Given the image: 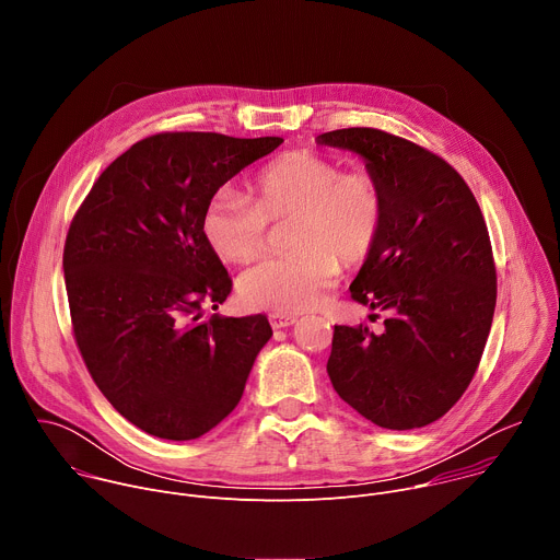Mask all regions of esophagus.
<instances>
[{
  "instance_id": "1",
  "label": "esophagus",
  "mask_w": 560,
  "mask_h": 560,
  "mask_svg": "<svg viewBox=\"0 0 560 560\" xmlns=\"http://www.w3.org/2000/svg\"><path fill=\"white\" fill-rule=\"evenodd\" d=\"M296 324V316L294 314H270V326L275 330H281V328H288Z\"/></svg>"
}]
</instances>
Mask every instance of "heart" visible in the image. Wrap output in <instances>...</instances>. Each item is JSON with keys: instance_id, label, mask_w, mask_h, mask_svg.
<instances>
[{"instance_id": "b5f03b06", "label": "heart", "mask_w": 560, "mask_h": 560, "mask_svg": "<svg viewBox=\"0 0 560 560\" xmlns=\"http://www.w3.org/2000/svg\"><path fill=\"white\" fill-rule=\"evenodd\" d=\"M290 253L270 257L238 279V296L255 310L294 314L324 303L339 261L357 266L374 250L385 223V190L368 171H346L324 154L294 150L261 168L250 197L217 192L201 217L210 250L230 264L264 255L270 223H283Z\"/></svg>"}]
</instances>
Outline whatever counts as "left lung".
I'll list each match as a JSON object with an SVG mask.
<instances>
[{"mask_svg":"<svg viewBox=\"0 0 560 560\" xmlns=\"http://www.w3.org/2000/svg\"><path fill=\"white\" fill-rule=\"evenodd\" d=\"M316 141L361 154L385 190L381 236L350 292L392 316L383 335L335 326L330 381L378 428L430 425L467 389L492 328L497 268L483 212L445 159L404 137L341 128Z\"/></svg>","mask_w":560,"mask_h":560,"instance_id":"8db88e82","label":"left lung"}]
</instances>
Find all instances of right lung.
I'll return each instance as SVG.
<instances>
[{
  "instance_id": "obj_1",
  "label": "right lung",
  "mask_w": 560,
  "mask_h": 560,
  "mask_svg": "<svg viewBox=\"0 0 560 560\" xmlns=\"http://www.w3.org/2000/svg\"><path fill=\"white\" fill-rule=\"evenodd\" d=\"M281 137L159 132L130 145L74 212L63 246L72 335L110 406L139 430L190 441L238 404L264 314L203 318L232 290L201 217Z\"/></svg>"
}]
</instances>
